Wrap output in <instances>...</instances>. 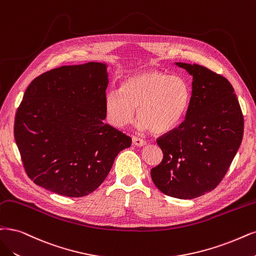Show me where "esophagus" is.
<instances>
[{
	"label": "esophagus",
	"mask_w": 256,
	"mask_h": 256,
	"mask_svg": "<svg viewBox=\"0 0 256 256\" xmlns=\"http://www.w3.org/2000/svg\"><path fill=\"white\" fill-rule=\"evenodd\" d=\"M132 140H133V144L137 146H144L146 144V140L138 138V137H133V138H132Z\"/></svg>",
	"instance_id": "obj_1"
}]
</instances>
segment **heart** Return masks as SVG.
Segmentation results:
<instances>
[{
  "label": "heart",
  "instance_id": "1",
  "mask_svg": "<svg viewBox=\"0 0 256 256\" xmlns=\"http://www.w3.org/2000/svg\"><path fill=\"white\" fill-rule=\"evenodd\" d=\"M191 92L186 82L157 70L130 74L120 83L119 92L106 97V115L112 126L124 128L134 120L135 108L140 130L164 134L184 118Z\"/></svg>",
  "mask_w": 256,
  "mask_h": 256
}]
</instances>
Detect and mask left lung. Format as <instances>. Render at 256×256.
<instances>
[{
	"mask_svg": "<svg viewBox=\"0 0 256 256\" xmlns=\"http://www.w3.org/2000/svg\"><path fill=\"white\" fill-rule=\"evenodd\" d=\"M193 77L184 120L157 138L162 162L150 170L164 194L192 200L218 186L238 153L244 116L231 83L198 64L175 63Z\"/></svg>",
	"mask_w": 256,
	"mask_h": 256,
	"instance_id": "left-lung-1",
	"label": "left lung"
}]
</instances>
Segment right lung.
Segmentation results:
<instances>
[{"mask_svg":"<svg viewBox=\"0 0 256 256\" xmlns=\"http://www.w3.org/2000/svg\"><path fill=\"white\" fill-rule=\"evenodd\" d=\"M108 84V65L88 62L46 72L28 85L14 139L36 184L68 197L88 195L130 146V137L103 122Z\"/></svg>","mask_w":256,"mask_h":256,"instance_id":"1","label":"right lung"}]
</instances>
